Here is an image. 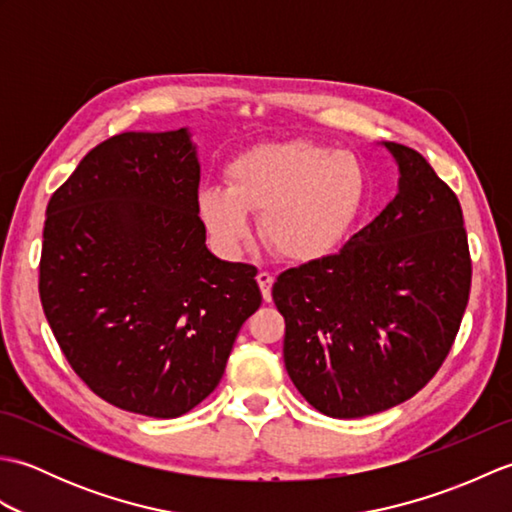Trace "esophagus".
<instances>
[{
	"instance_id": "esophagus-1",
	"label": "esophagus",
	"mask_w": 512,
	"mask_h": 512,
	"mask_svg": "<svg viewBox=\"0 0 512 512\" xmlns=\"http://www.w3.org/2000/svg\"><path fill=\"white\" fill-rule=\"evenodd\" d=\"M273 275L270 273H259L257 275V284L259 288H262V295H264V301H273Z\"/></svg>"
}]
</instances>
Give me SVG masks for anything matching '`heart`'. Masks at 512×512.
Wrapping results in <instances>:
<instances>
[{"instance_id": "obj_1", "label": "heart", "mask_w": 512, "mask_h": 512, "mask_svg": "<svg viewBox=\"0 0 512 512\" xmlns=\"http://www.w3.org/2000/svg\"><path fill=\"white\" fill-rule=\"evenodd\" d=\"M228 187H204L198 213L224 255H237L262 213L264 239L279 257L310 264L330 255L358 220L367 176L347 151L310 140L262 143L226 169Z\"/></svg>"}]
</instances>
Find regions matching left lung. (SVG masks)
I'll return each instance as SVG.
<instances>
[{
  "instance_id": "left-lung-1",
  "label": "left lung",
  "mask_w": 512,
  "mask_h": 512,
  "mask_svg": "<svg viewBox=\"0 0 512 512\" xmlns=\"http://www.w3.org/2000/svg\"><path fill=\"white\" fill-rule=\"evenodd\" d=\"M398 193L339 253L281 273L284 363L330 418L396 407L447 358L469 303L471 259L460 202L418 151L383 143Z\"/></svg>"
}]
</instances>
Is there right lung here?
<instances>
[{
    "label": "right lung",
    "mask_w": 512,
    "mask_h": 512,
    "mask_svg": "<svg viewBox=\"0 0 512 512\" xmlns=\"http://www.w3.org/2000/svg\"><path fill=\"white\" fill-rule=\"evenodd\" d=\"M189 127L125 132L52 193L39 295L76 374L110 405L178 418L220 383L262 306L257 268L206 248Z\"/></svg>",
    "instance_id": "1"
}]
</instances>
